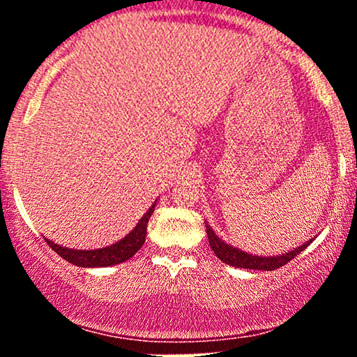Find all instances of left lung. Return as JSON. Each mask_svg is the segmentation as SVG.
<instances>
[{"label":"left lung","mask_w":357,"mask_h":357,"mask_svg":"<svg viewBox=\"0 0 357 357\" xmlns=\"http://www.w3.org/2000/svg\"><path fill=\"white\" fill-rule=\"evenodd\" d=\"M206 233H208V241H210V247L215 255L220 258L225 264L231 265V267L236 268H250V270H267V272H272V270H277L284 267L285 264H289L292 258H296L302 250L307 248V245L312 243V240L307 241V243L302 245L294 250V252L284 253L280 257H257L250 255V253L241 252L238 248H233L230 245H227L225 241H221L218 236L215 235V231L211 230L210 225H206Z\"/></svg>","instance_id":"left-lung-1"}]
</instances>
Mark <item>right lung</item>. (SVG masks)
<instances>
[{
  "label": "right lung",
  "mask_w": 357,
  "mask_h": 357,
  "mask_svg": "<svg viewBox=\"0 0 357 357\" xmlns=\"http://www.w3.org/2000/svg\"><path fill=\"white\" fill-rule=\"evenodd\" d=\"M155 204L149 208V211L142 216L141 221L137 223V227L134 228L126 238H122L117 243L110 245L107 248H99V250H70L63 248L60 245L53 243L50 240H45L48 243L53 252H56V255H60L63 260L70 261V264L77 265V267H110V265L122 264V261L129 260L130 257H134L141 250L142 245L146 241V230H147V221H149L151 215H153Z\"/></svg>",
  "instance_id": "obj_1"
}]
</instances>
